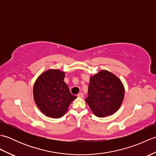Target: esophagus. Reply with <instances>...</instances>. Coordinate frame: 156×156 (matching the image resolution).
I'll return each mask as SVG.
<instances>
[{
  "label": "esophagus",
  "instance_id": "esophagus-1",
  "mask_svg": "<svg viewBox=\"0 0 156 156\" xmlns=\"http://www.w3.org/2000/svg\"><path fill=\"white\" fill-rule=\"evenodd\" d=\"M77 97H79V98H83L84 95H83V93L82 92H80V93H79L77 94Z\"/></svg>",
  "mask_w": 156,
  "mask_h": 156
}]
</instances>
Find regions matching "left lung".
Wrapping results in <instances>:
<instances>
[{"mask_svg":"<svg viewBox=\"0 0 156 156\" xmlns=\"http://www.w3.org/2000/svg\"><path fill=\"white\" fill-rule=\"evenodd\" d=\"M85 99L98 117L111 115L117 111L124 98L125 88L121 81L111 72L102 70L92 76Z\"/></svg>","mask_w":156,"mask_h":156,"instance_id":"obj_1","label":"left lung"}]
</instances>
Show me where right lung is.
Segmentation results:
<instances>
[{"label":"right lung","instance_id":"1","mask_svg":"<svg viewBox=\"0 0 156 156\" xmlns=\"http://www.w3.org/2000/svg\"><path fill=\"white\" fill-rule=\"evenodd\" d=\"M65 73L58 69H49L43 73L34 87V100L37 107L49 117L60 118L69 105L77 98L70 93L64 79Z\"/></svg>","mask_w":156,"mask_h":156}]
</instances>
